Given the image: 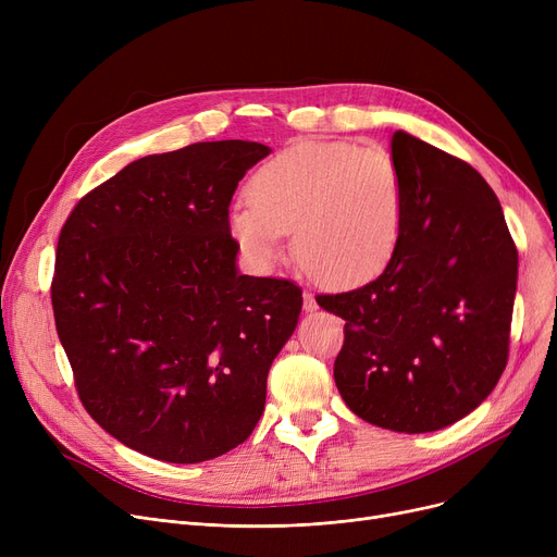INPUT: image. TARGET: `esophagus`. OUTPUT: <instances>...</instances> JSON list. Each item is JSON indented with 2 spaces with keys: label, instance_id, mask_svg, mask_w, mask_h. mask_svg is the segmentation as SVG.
I'll list each match as a JSON object with an SVG mask.
<instances>
[{
  "label": "esophagus",
  "instance_id": "esophagus-1",
  "mask_svg": "<svg viewBox=\"0 0 557 557\" xmlns=\"http://www.w3.org/2000/svg\"><path fill=\"white\" fill-rule=\"evenodd\" d=\"M302 307H305V311H315V309H318L315 298H313V294H309V290H305V302H302Z\"/></svg>",
  "mask_w": 557,
  "mask_h": 557
}]
</instances>
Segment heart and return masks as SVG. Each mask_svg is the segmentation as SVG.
I'll list each match as a JSON object with an SVG mask.
<instances>
[{
	"label": "heart",
	"instance_id": "1",
	"mask_svg": "<svg viewBox=\"0 0 557 557\" xmlns=\"http://www.w3.org/2000/svg\"><path fill=\"white\" fill-rule=\"evenodd\" d=\"M250 202L234 205L230 230L242 250L269 269L286 232L320 282L359 286L393 261L404 225V181L395 160L352 141H302L263 164Z\"/></svg>",
	"mask_w": 557,
	"mask_h": 557
}]
</instances>
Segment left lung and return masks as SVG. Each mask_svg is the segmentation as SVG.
Masks as SVG:
<instances>
[{
  "mask_svg": "<svg viewBox=\"0 0 557 557\" xmlns=\"http://www.w3.org/2000/svg\"><path fill=\"white\" fill-rule=\"evenodd\" d=\"M397 252L376 280L318 305L345 320L334 361L361 420L426 433L472 413L508 363L517 246L502 202L467 162L397 131Z\"/></svg>",
  "mask_w": 557,
  "mask_h": 557,
  "instance_id": "8db88e82",
  "label": "left lung"
}]
</instances>
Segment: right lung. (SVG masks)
Wrapping results in <instances>:
<instances>
[{
  "mask_svg": "<svg viewBox=\"0 0 557 557\" xmlns=\"http://www.w3.org/2000/svg\"><path fill=\"white\" fill-rule=\"evenodd\" d=\"M269 146L198 141L87 191L55 248V332L90 418L166 462L227 454L257 426L302 288L239 275L230 202Z\"/></svg>",
  "mask_w": 557,
  "mask_h": 557,
  "instance_id": "add662e5",
  "label": "right lung"
}]
</instances>
